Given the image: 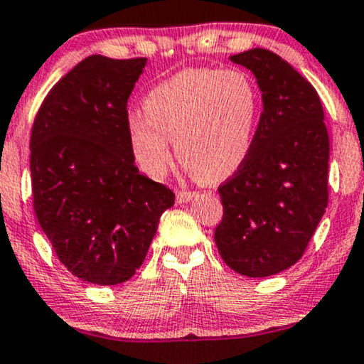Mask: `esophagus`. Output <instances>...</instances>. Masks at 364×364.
I'll use <instances>...</instances> for the list:
<instances>
[{"label":"esophagus","mask_w":364,"mask_h":364,"mask_svg":"<svg viewBox=\"0 0 364 364\" xmlns=\"http://www.w3.org/2000/svg\"><path fill=\"white\" fill-rule=\"evenodd\" d=\"M195 193H191V191H178L176 193V201L178 203H188L191 198H193Z\"/></svg>","instance_id":"obj_1"}]
</instances>
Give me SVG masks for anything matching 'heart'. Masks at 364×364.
Wrapping results in <instances>:
<instances>
[{"mask_svg": "<svg viewBox=\"0 0 364 364\" xmlns=\"http://www.w3.org/2000/svg\"><path fill=\"white\" fill-rule=\"evenodd\" d=\"M259 91L235 69H186L152 87L146 117L127 118L135 163L163 178L174 140L178 159L201 181L230 176L247 159L259 117Z\"/></svg>", "mask_w": 364, "mask_h": 364, "instance_id": "obj_1", "label": "heart"}]
</instances>
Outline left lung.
Wrapping results in <instances>:
<instances>
[{"label": "left lung", "mask_w": 364, "mask_h": 364, "mask_svg": "<svg viewBox=\"0 0 364 364\" xmlns=\"http://www.w3.org/2000/svg\"><path fill=\"white\" fill-rule=\"evenodd\" d=\"M229 59L256 77L262 113L247 159L218 188L215 244L235 273L264 278L304 256L326 213L329 135L317 91L287 60L266 49Z\"/></svg>", "instance_id": "1"}]
</instances>
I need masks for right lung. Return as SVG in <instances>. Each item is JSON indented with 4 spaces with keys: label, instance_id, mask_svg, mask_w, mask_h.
Listing matches in <instances>:
<instances>
[{
    "label": "right lung",
    "instance_id": "1",
    "mask_svg": "<svg viewBox=\"0 0 364 364\" xmlns=\"http://www.w3.org/2000/svg\"><path fill=\"white\" fill-rule=\"evenodd\" d=\"M147 59L90 55L43 100L30 139L33 208L74 277L118 284L140 268L174 193L139 173L127 102Z\"/></svg>",
    "mask_w": 364,
    "mask_h": 364
}]
</instances>
